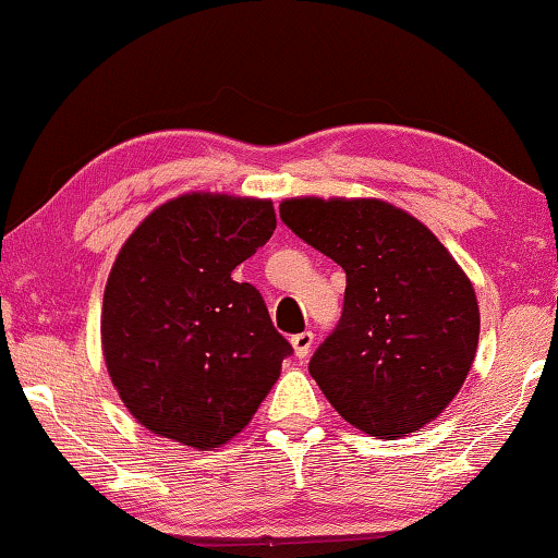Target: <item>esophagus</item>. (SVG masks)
Listing matches in <instances>:
<instances>
[{"instance_id": "esophagus-1", "label": "esophagus", "mask_w": 558, "mask_h": 558, "mask_svg": "<svg viewBox=\"0 0 558 558\" xmlns=\"http://www.w3.org/2000/svg\"><path fill=\"white\" fill-rule=\"evenodd\" d=\"M290 345H293L295 359H305V355L311 353V348H313V332L311 330L298 332V336L290 338Z\"/></svg>"}]
</instances>
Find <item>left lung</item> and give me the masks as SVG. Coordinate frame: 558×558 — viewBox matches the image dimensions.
Instances as JSON below:
<instances>
[{
	"label": "left lung",
	"mask_w": 558,
	"mask_h": 558,
	"mask_svg": "<svg viewBox=\"0 0 558 558\" xmlns=\"http://www.w3.org/2000/svg\"><path fill=\"white\" fill-rule=\"evenodd\" d=\"M280 218L345 270L343 313L307 365L332 409L380 438L438 418L469 376L481 326L451 253L384 199L293 197Z\"/></svg>",
	"instance_id": "obj_1"
}]
</instances>
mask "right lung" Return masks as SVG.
Returning <instances> with one entry per match:
<instances>
[{"instance_id":"right-lung-1","label":"right lung","mask_w":558,"mask_h":558,"mask_svg":"<svg viewBox=\"0 0 558 558\" xmlns=\"http://www.w3.org/2000/svg\"><path fill=\"white\" fill-rule=\"evenodd\" d=\"M276 230L270 199L210 193L157 207L122 245L102 301V351L128 411L199 451L251 423L293 345L232 270Z\"/></svg>"}]
</instances>
